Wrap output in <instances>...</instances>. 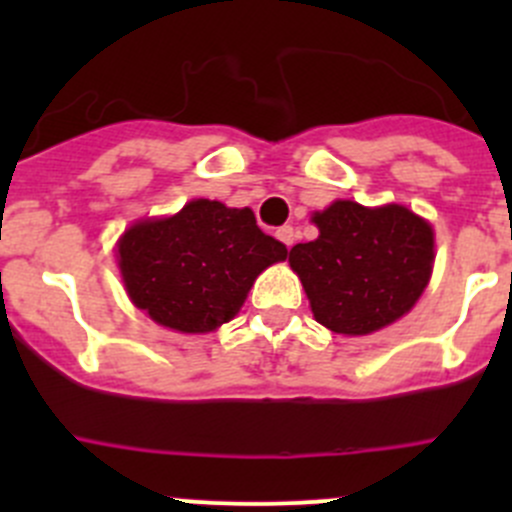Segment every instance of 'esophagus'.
<instances>
[{"label": "esophagus", "mask_w": 512, "mask_h": 512, "mask_svg": "<svg viewBox=\"0 0 512 512\" xmlns=\"http://www.w3.org/2000/svg\"><path fill=\"white\" fill-rule=\"evenodd\" d=\"M275 235H277V240L285 242L287 247H292L294 245V237H297V235H294V227L292 225H282L280 230L275 232Z\"/></svg>", "instance_id": "1"}]
</instances>
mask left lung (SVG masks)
<instances>
[{"mask_svg": "<svg viewBox=\"0 0 512 512\" xmlns=\"http://www.w3.org/2000/svg\"><path fill=\"white\" fill-rule=\"evenodd\" d=\"M312 223L319 237L289 250L314 319L347 337L404 317L433 270V227L404 205L337 200Z\"/></svg>", "mask_w": 512, "mask_h": 512, "instance_id": "1", "label": "left lung"}]
</instances>
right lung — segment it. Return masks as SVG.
Listing matches in <instances>:
<instances>
[{"label": "right lung", "mask_w": 512, "mask_h": 512, "mask_svg": "<svg viewBox=\"0 0 512 512\" xmlns=\"http://www.w3.org/2000/svg\"><path fill=\"white\" fill-rule=\"evenodd\" d=\"M116 257L128 297L153 322L205 334L240 312L257 275L285 260L287 247L257 227L250 208L200 198L128 227Z\"/></svg>", "instance_id": "1"}]
</instances>
